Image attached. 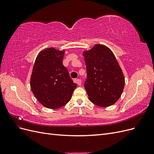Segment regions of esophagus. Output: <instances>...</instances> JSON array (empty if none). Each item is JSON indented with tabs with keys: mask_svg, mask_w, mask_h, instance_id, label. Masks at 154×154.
Returning <instances> with one entry per match:
<instances>
[{
	"mask_svg": "<svg viewBox=\"0 0 154 154\" xmlns=\"http://www.w3.org/2000/svg\"><path fill=\"white\" fill-rule=\"evenodd\" d=\"M75 82L77 83L78 85H80L82 83V81L80 80V79H75Z\"/></svg>",
	"mask_w": 154,
	"mask_h": 154,
	"instance_id": "esophagus-1",
	"label": "esophagus"
}]
</instances>
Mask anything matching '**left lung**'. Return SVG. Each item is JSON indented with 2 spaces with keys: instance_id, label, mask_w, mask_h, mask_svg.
I'll list each match as a JSON object with an SVG mask.
<instances>
[{
  "instance_id": "obj_1",
  "label": "left lung",
  "mask_w": 154,
  "mask_h": 154,
  "mask_svg": "<svg viewBox=\"0 0 154 154\" xmlns=\"http://www.w3.org/2000/svg\"><path fill=\"white\" fill-rule=\"evenodd\" d=\"M87 80L85 88L88 99L100 107L114 105L122 96L125 77L115 55L108 47L95 44L83 52Z\"/></svg>"
}]
</instances>
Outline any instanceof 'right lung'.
Masks as SVG:
<instances>
[{"mask_svg": "<svg viewBox=\"0 0 154 154\" xmlns=\"http://www.w3.org/2000/svg\"><path fill=\"white\" fill-rule=\"evenodd\" d=\"M66 50L45 48L37 55L30 79V87L40 103L48 109H57L71 100L77 87L63 66Z\"/></svg>", "mask_w": 154, "mask_h": 154, "instance_id": "1", "label": "right lung"}]
</instances>
